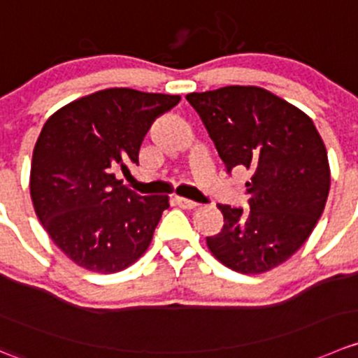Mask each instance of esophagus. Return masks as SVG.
<instances>
[{"mask_svg": "<svg viewBox=\"0 0 358 358\" xmlns=\"http://www.w3.org/2000/svg\"><path fill=\"white\" fill-rule=\"evenodd\" d=\"M175 203L178 204L180 208H185V210H194V208H197L199 204L196 203V201H190V199H185V197H175Z\"/></svg>", "mask_w": 358, "mask_h": 358, "instance_id": "34e87169", "label": "esophagus"}]
</instances>
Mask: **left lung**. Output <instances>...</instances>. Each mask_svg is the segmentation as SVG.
Wrapping results in <instances>:
<instances>
[{
    "label": "left lung",
    "instance_id": "obj_1",
    "mask_svg": "<svg viewBox=\"0 0 358 358\" xmlns=\"http://www.w3.org/2000/svg\"><path fill=\"white\" fill-rule=\"evenodd\" d=\"M185 99L227 173L250 175V210L217 204L224 227L208 236V248L238 273L269 271L304 245L324 213L331 189L324 141L306 113L260 87L229 85Z\"/></svg>",
    "mask_w": 358,
    "mask_h": 358
}]
</instances>
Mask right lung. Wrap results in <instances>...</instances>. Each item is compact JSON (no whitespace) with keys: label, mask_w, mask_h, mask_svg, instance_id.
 Here are the masks:
<instances>
[{"label":"right lung","mask_w":358,"mask_h":358,"mask_svg":"<svg viewBox=\"0 0 358 358\" xmlns=\"http://www.w3.org/2000/svg\"><path fill=\"white\" fill-rule=\"evenodd\" d=\"M180 96L106 89L45 122L31 162V199L52 241L78 266L117 273L148 248L168 196H138L115 173Z\"/></svg>","instance_id":"add662e5"}]
</instances>
